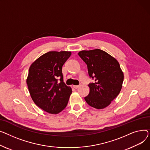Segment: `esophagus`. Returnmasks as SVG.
<instances>
[{"label": "esophagus", "instance_id": "34e87169", "mask_svg": "<svg viewBox=\"0 0 150 150\" xmlns=\"http://www.w3.org/2000/svg\"><path fill=\"white\" fill-rule=\"evenodd\" d=\"M73 87H74V88H75V89H77L79 87V85H74Z\"/></svg>", "mask_w": 150, "mask_h": 150}]
</instances>
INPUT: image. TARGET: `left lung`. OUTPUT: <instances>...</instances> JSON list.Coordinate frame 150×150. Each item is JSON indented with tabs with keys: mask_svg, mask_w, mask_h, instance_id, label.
Wrapping results in <instances>:
<instances>
[{
	"mask_svg": "<svg viewBox=\"0 0 150 150\" xmlns=\"http://www.w3.org/2000/svg\"><path fill=\"white\" fill-rule=\"evenodd\" d=\"M78 55L86 64L89 76L94 80L88 85L90 93L85 97V101L97 109L107 107L122 89L124 73L119 62L99 49L81 51Z\"/></svg>",
	"mask_w": 150,
	"mask_h": 150,
	"instance_id": "1",
	"label": "left lung"
}]
</instances>
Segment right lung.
Returning <instances> with one entry per match:
<instances>
[{"label":"right lung","mask_w":150,"mask_h":150,"mask_svg":"<svg viewBox=\"0 0 150 150\" xmlns=\"http://www.w3.org/2000/svg\"><path fill=\"white\" fill-rule=\"evenodd\" d=\"M69 51H49L31 65L26 83L34 102L51 114H57L67 105L71 88L64 82L62 67Z\"/></svg>","instance_id":"obj_1"}]
</instances>
